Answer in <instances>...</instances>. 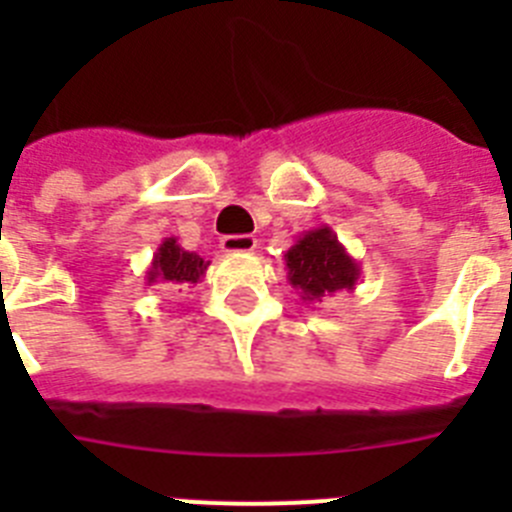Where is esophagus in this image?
<instances>
[{"mask_svg": "<svg viewBox=\"0 0 512 512\" xmlns=\"http://www.w3.org/2000/svg\"><path fill=\"white\" fill-rule=\"evenodd\" d=\"M223 253H248L256 248V238L253 235H225L220 241Z\"/></svg>", "mask_w": 512, "mask_h": 512, "instance_id": "34e87169", "label": "esophagus"}]
</instances>
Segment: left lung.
<instances>
[{
  "label": "left lung",
  "instance_id": "8db88e82",
  "mask_svg": "<svg viewBox=\"0 0 512 512\" xmlns=\"http://www.w3.org/2000/svg\"><path fill=\"white\" fill-rule=\"evenodd\" d=\"M284 266L289 284L305 305L323 302L336 292H354L361 277L359 261L328 225L297 235V241L284 251Z\"/></svg>",
  "mask_w": 512,
  "mask_h": 512
}]
</instances>
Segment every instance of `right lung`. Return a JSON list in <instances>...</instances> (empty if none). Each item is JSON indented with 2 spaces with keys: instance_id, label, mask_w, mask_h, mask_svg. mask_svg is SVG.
I'll return each instance as SVG.
<instances>
[{
  "instance_id": "add662e5",
  "label": "right lung",
  "mask_w": 512,
  "mask_h": 512,
  "mask_svg": "<svg viewBox=\"0 0 512 512\" xmlns=\"http://www.w3.org/2000/svg\"><path fill=\"white\" fill-rule=\"evenodd\" d=\"M210 261L194 251H184L174 235L158 243L153 261L146 271L148 284H197L205 277Z\"/></svg>"
}]
</instances>
